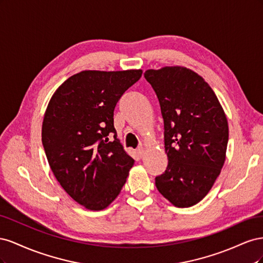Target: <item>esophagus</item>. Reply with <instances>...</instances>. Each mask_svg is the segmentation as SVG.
<instances>
[{
  "mask_svg": "<svg viewBox=\"0 0 263 263\" xmlns=\"http://www.w3.org/2000/svg\"><path fill=\"white\" fill-rule=\"evenodd\" d=\"M136 154H137V156H138L139 158H142V157H144V154H145V150H144V148H142V147H139V148L136 150Z\"/></svg>",
  "mask_w": 263,
  "mask_h": 263,
  "instance_id": "esophagus-1",
  "label": "esophagus"
}]
</instances>
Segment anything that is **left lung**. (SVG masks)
Instances as JSON below:
<instances>
[{"instance_id": "obj_1", "label": "left lung", "mask_w": 263, "mask_h": 263, "mask_svg": "<svg viewBox=\"0 0 263 263\" xmlns=\"http://www.w3.org/2000/svg\"><path fill=\"white\" fill-rule=\"evenodd\" d=\"M160 103L168 166L156 186L177 208L206 196L226 158L228 123L212 87L194 71L163 67L145 72Z\"/></svg>"}]
</instances>
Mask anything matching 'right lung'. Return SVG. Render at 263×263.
I'll return each instance as SVG.
<instances>
[{"instance_id": "1", "label": "right lung", "mask_w": 263, "mask_h": 263, "mask_svg": "<svg viewBox=\"0 0 263 263\" xmlns=\"http://www.w3.org/2000/svg\"><path fill=\"white\" fill-rule=\"evenodd\" d=\"M141 70H85L63 82L44 115L47 160L63 190L85 209H106L134 164L117 139L114 108Z\"/></svg>"}]
</instances>
